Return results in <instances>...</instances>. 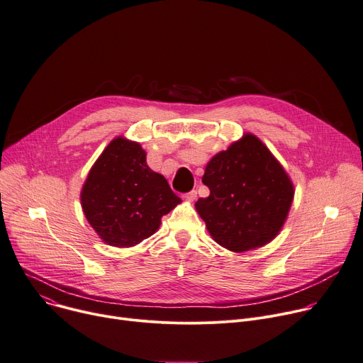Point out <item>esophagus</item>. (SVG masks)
Returning <instances> with one entry per match:
<instances>
[{"mask_svg": "<svg viewBox=\"0 0 363 363\" xmlns=\"http://www.w3.org/2000/svg\"><path fill=\"white\" fill-rule=\"evenodd\" d=\"M182 199H184L185 201H194V200L196 199V191L192 189V191H189V192L182 194Z\"/></svg>", "mask_w": 363, "mask_h": 363, "instance_id": "1", "label": "esophagus"}]
</instances>
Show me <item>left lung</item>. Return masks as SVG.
<instances>
[{
	"label": "left lung",
	"instance_id": "1",
	"mask_svg": "<svg viewBox=\"0 0 363 363\" xmlns=\"http://www.w3.org/2000/svg\"><path fill=\"white\" fill-rule=\"evenodd\" d=\"M207 199L195 208L223 247L245 252L271 242L281 230L292 199V184L279 162L253 135H246L207 164Z\"/></svg>",
	"mask_w": 363,
	"mask_h": 363
}]
</instances>
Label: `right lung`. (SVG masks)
Returning <instances> with one entry per match:
<instances>
[{
	"label": "right lung",
	"mask_w": 363,
	"mask_h": 363,
	"mask_svg": "<svg viewBox=\"0 0 363 363\" xmlns=\"http://www.w3.org/2000/svg\"><path fill=\"white\" fill-rule=\"evenodd\" d=\"M81 201L98 236L111 246L128 247L150 238L162 216L181 199L147 167L139 143L117 138L89 171Z\"/></svg>",
	"instance_id": "right-lung-1"
}]
</instances>
